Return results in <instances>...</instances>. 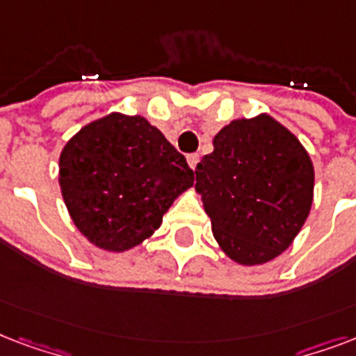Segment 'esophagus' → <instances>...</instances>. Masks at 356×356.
Instances as JSON below:
<instances>
[{"label": "esophagus", "mask_w": 356, "mask_h": 356, "mask_svg": "<svg viewBox=\"0 0 356 356\" xmlns=\"http://www.w3.org/2000/svg\"><path fill=\"white\" fill-rule=\"evenodd\" d=\"M198 154H189V156H187V165H189V167H191L193 170L197 169V165H198Z\"/></svg>", "instance_id": "esophagus-1"}]
</instances>
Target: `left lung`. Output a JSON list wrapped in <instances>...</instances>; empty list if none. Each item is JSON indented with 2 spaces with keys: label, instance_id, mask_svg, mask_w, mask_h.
I'll return each instance as SVG.
<instances>
[{
  "label": "left lung",
  "instance_id": "1",
  "mask_svg": "<svg viewBox=\"0 0 356 356\" xmlns=\"http://www.w3.org/2000/svg\"><path fill=\"white\" fill-rule=\"evenodd\" d=\"M195 175L213 238L239 266H261L282 254L312 208V159L267 113L219 129L213 152L200 159Z\"/></svg>",
  "mask_w": 356,
  "mask_h": 356
}]
</instances>
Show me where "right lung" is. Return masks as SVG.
<instances>
[{
	"instance_id": "add662e5",
	"label": "right lung",
	"mask_w": 356,
	"mask_h": 356,
	"mask_svg": "<svg viewBox=\"0 0 356 356\" xmlns=\"http://www.w3.org/2000/svg\"><path fill=\"white\" fill-rule=\"evenodd\" d=\"M59 186L79 232L98 249L124 252L161 227L193 187V170L147 118L109 113L66 143Z\"/></svg>"
}]
</instances>
